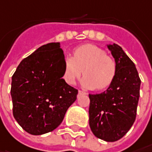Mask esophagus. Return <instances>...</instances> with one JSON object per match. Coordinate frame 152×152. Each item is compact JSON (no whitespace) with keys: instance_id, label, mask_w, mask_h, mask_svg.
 I'll use <instances>...</instances> for the list:
<instances>
[{"instance_id":"34e87169","label":"esophagus","mask_w":152,"mask_h":152,"mask_svg":"<svg viewBox=\"0 0 152 152\" xmlns=\"http://www.w3.org/2000/svg\"><path fill=\"white\" fill-rule=\"evenodd\" d=\"M86 94H87V93L84 92V91H82V90L78 91V95H86Z\"/></svg>"}]
</instances>
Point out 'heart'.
Instances as JSON below:
<instances>
[{
	"label": "heart",
	"instance_id": "b5f03b06",
	"mask_svg": "<svg viewBox=\"0 0 152 152\" xmlns=\"http://www.w3.org/2000/svg\"><path fill=\"white\" fill-rule=\"evenodd\" d=\"M83 73L85 76L82 83L85 88L104 90L115 79L116 64L100 48L93 44H83L74 49L73 57L64 58V80L73 85Z\"/></svg>",
	"mask_w": 152,
	"mask_h": 152
}]
</instances>
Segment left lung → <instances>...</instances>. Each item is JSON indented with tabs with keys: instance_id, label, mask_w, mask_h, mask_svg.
Wrapping results in <instances>:
<instances>
[{
	"instance_id": "obj_1",
	"label": "left lung",
	"mask_w": 152,
	"mask_h": 152,
	"mask_svg": "<svg viewBox=\"0 0 152 152\" xmlns=\"http://www.w3.org/2000/svg\"><path fill=\"white\" fill-rule=\"evenodd\" d=\"M116 64V75L106 91L89 94V126L99 139L114 142L135 121L141 81L134 62L117 44L107 45Z\"/></svg>"
}]
</instances>
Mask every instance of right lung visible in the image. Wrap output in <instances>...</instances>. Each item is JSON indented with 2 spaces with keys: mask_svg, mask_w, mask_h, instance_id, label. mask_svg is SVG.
Segmentation results:
<instances>
[{
  "mask_svg": "<svg viewBox=\"0 0 152 152\" xmlns=\"http://www.w3.org/2000/svg\"><path fill=\"white\" fill-rule=\"evenodd\" d=\"M60 43L43 45L23 58L12 77V114L23 130L41 135L58 128L78 90L63 78Z\"/></svg>",
  "mask_w": 152,
  "mask_h": 152,
  "instance_id": "right-lung-1",
  "label": "right lung"
}]
</instances>
